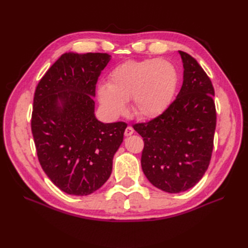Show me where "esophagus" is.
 <instances>
[{"instance_id": "obj_1", "label": "esophagus", "mask_w": 248, "mask_h": 248, "mask_svg": "<svg viewBox=\"0 0 248 248\" xmlns=\"http://www.w3.org/2000/svg\"><path fill=\"white\" fill-rule=\"evenodd\" d=\"M134 130L131 126H127V128L125 129V132H124V136L125 137H130L131 134H133Z\"/></svg>"}]
</instances>
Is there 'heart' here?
I'll return each instance as SVG.
<instances>
[{"instance_id":"obj_1","label":"heart","mask_w":248,"mask_h":248,"mask_svg":"<svg viewBox=\"0 0 248 248\" xmlns=\"http://www.w3.org/2000/svg\"><path fill=\"white\" fill-rule=\"evenodd\" d=\"M178 80L176 67L168 60H130L109 73L108 84L98 88V99L112 118L124 115L127 101L131 99L134 114L140 119H153L170 107Z\"/></svg>"}]
</instances>
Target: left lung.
<instances>
[{"label": "left lung", "instance_id": "left-lung-1", "mask_svg": "<svg viewBox=\"0 0 248 248\" xmlns=\"http://www.w3.org/2000/svg\"><path fill=\"white\" fill-rule=\"evenodd\" d=\"M179 54L184 71L176 99L159 117L133 126L145 141L142 171L150 183L169 193L189 189L204 176L216 126L211 80L196 59Z\"/></svg>", "mask_w": 248, "mask_h": 248}]
</instances>
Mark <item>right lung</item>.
I'll list each match as a JSON object with an SVG mask.
<instances>
[{"label": "right lung", "instance_id": "1", "mask_svg": "<svg viewBox=\"0 0 248 248\" xmlns=\"http://www.w3.org/2000/svg\"><path fill=\"white\" fill-rule=\"evenodd\" d=\"M111 56L65 52L40 79L32 133L44 172L62 191L88 196L108 181L126 123L95 116V88Z\"/></svg>", "mask_w": 248, "mask_h": 248}]
</instances>
